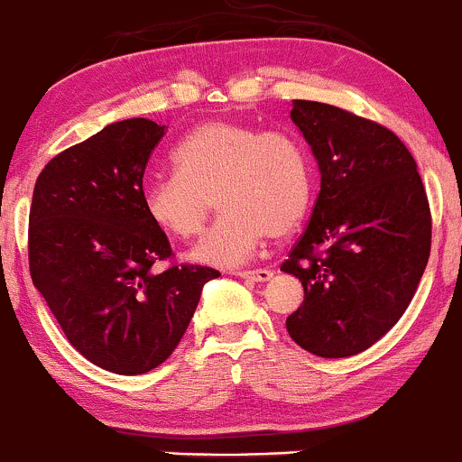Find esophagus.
Instances as JSON below:
<instances>
[{"label": "esophagus", "mask_w": 462, "mask_h": 462, "mask_svg": "<svg viewBox=\"0 0 462 462\" xmlns=\"http://www.w3.org/2000/svg\"><path fill=\"white\" fill-rule=\"evenodd\" d=\"M238 278L252 280V282H267V280L273 278V272L269 269H254V272H235Z\"/></svg>", "instance_id": "obj_1"}]
</instances>
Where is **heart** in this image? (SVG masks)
Returning <instances> with one entry per match:
<instances>
[{
	"mask_svg": "<svg viewBox=\"0 0 462 462\" xmlns=\"http://www.w3.org/2000/svg\"><path fill=\"white\" fill-rule=\"evenodd\" d=\"M173 176L143 189V210L176 238L198 236L213 199L221 219L190 258L235 267L254 256L264 236L282 238L310 204V162L293 134L217 119L195 128L173 152Z\"/></svg>",
	"mask_w": 462,
	"mask_h": 462,
	"instance_id": "heart-1",
	"label": "heart"
}]
</instances>
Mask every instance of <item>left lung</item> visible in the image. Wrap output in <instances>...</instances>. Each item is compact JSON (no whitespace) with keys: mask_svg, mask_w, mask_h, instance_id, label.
<instances>
[{"mask_svg":"<svg viewBox=\"0 0 462 462\" xmlns=\"http://www.w3.org/2000/svg\"><path fill=\"white\" fill-rule=\"evenodd\" d=\"M321 189L282 263L304 286L291 338L321 358L365 352L400 321L430 256L432 221L417 162L391 130L330 104L293 99Z\"/></svg>","mask_w":462,"mask_h":462,"instance_id":"1","label":"left lung"}]
</instances>
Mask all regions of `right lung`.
Returning a JSON list of instances; mask_svg holds the SVG:
<instances>
[{
	"instance_id": "right-lung-1",
	"label": "right lung",
	"mask_w": 462,
	"mask_h": 462,
	"mask_svg": "<svg viewBox=\"0 0 462 462\" xmlns=\"http://www.w3.org/2000/svg\"><path fill=\"white\" fill-rule=\"evenodd\" d=\"M164 136L152 119L106 125L51 158L30 206V273L62 332L106 371L139 375L171 356L219 272L171 256L143 210V173Z\"/></svg>"
}]
</instances>
